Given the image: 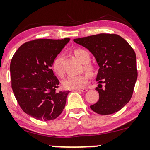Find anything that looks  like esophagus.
I'll return each mask as SVG.
<instances>
[{
	"mask_svg": "<svg viewBox=\"0 0 150 150\" xmlns=\"http://www.w3.org/2000/svg\"><path fill=\"white\" fill-rule=\"evenodd\" d=\"M76 91H81V92H86L87 91V89L86 88H80V89H75Z\"/></svg>",
	"mask_w": 150,
	"mask_h": 150,
	"instance_id": "obj_1",
	"label": "esophagus"
}]
</instances>
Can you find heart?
I'll list each match as a JSON object with an SVG mask.
<instances>
[{
    "label": "heart",
    "mask_w": 150,
    "mask_h": 150,
    "mask_svg": "<svg viewBox=\"0 0 150 150\" xmlns=\"http://www.w3.org/2000/svg\"><path fill=\"white\" fill-rule=\"evenodd\" d=\"M75 57L84 64V69L88 73L92 74L93 72V68L88 63L90 62L91 57L89 53L82 48H77L74 51ZM52 68L54 72L58 76L63 77L64 74V68L62 66V57L58 56L54 59L52 64ZM89 75L87 73L81 74L78 75H70L68 76L62 81L63 87L67 89H80L83 88L88 81Z\"/></svg>",
    "instance_id": "b5f03b06"
}]
</instances>
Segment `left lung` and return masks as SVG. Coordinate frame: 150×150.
Here are the masks:
<instances>
[{
    "label": "left lung",
    "instance_id": "1",
    "mask_svg": "<svg viewBox=\"0 0 150 150\" xmlns=\"http://www.w3.org/2000/svg\"><path fill=\"white\" fill-rule=\"evenodd\" d=\"M73 40L88 49L99 67L96 79L99 99L91 109L103 115L117 112L131 99L138 76L134 49L116 34L101 33Z\"/></svg>",
    "mask_w": 150,
    "mask_h": 150
}]
</instances>
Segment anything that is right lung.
I'll return each instance as SVG.
<instances>
[{"mask_svg": "<svg viewBox=\"0 0 150 150\" xmlns=\"http://www.w3.org/2000/svg\"><path fill=\"white\" fill-rule=\"evenodd\" d=\"M69 41V38L36 39L22 44L12 57V90L22 110L37 120H54L65 107L69 91H57L59 81L51 67Z\"/></svg>", "mask_w": 150, "mask_h": 150, "instance_id": "right-lung-1", "label": "right lung"}]
</instances>
